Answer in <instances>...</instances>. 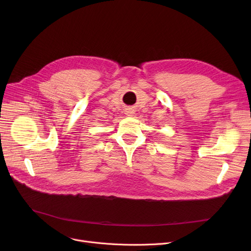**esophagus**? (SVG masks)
Here are the masks:
<instances>
[{"label": "esophagus", "mask_w": 251, "mask_h": 251, "mask_svg": "<svg viewBox=\"0 0 251 251\" xmlns=\"http://www.w3.org/2000/svg\"><path fill=\"white\" fill-rule=\"evenodd\" d=\"M133 114H134V112L132 110H127L126 111V115L127 116H133Z\"/></svg>", "instance_id": "1"}]
</instances>
